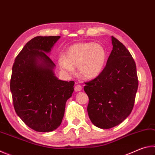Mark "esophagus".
Here are the masks:
<instances>
[{
  "label": "esophagus",
  "instance_id": "esophagus-1",
  "mask_svg": "<svg viewBox=\"0 0 155 155\" xmlns=\"http://www.w3.org/2000/svg\"><path fill=\"white\" fill-rule=\"evenodd\" d=\"M82 90V87L80 85H76L75 87H74V91H80Z\"/></svg>",
  "mask_w": 155,
  "mask_h": 155
}]
</instances>
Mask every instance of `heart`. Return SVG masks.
I'll use <instances>...</instances> for the list:
<instances>
[{
    "instance_id": "obj_1",
    "label": "heart",
    "mask_w": 155,
    "mask_h": 155,
    "mask_svg": "<svg viewBox=\"0 0 155 155\" xmlns=\"http://www.w3.org/2000/svg\"><path fill=\"white\" fill-rule=\"evenodd\" d=\"M106 59L107 51L101 44L83 42L70 46L65 57H59L58 64L63 71L68 74H71L74 68L78 67L81 77L92 79L103 71Z\"/></svg>"
}]
</instances>
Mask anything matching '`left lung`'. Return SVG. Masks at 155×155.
I'll return each mask as SVG.
<instances>
[{
    "label": "left lung",
    "instance_id": "1",
    "mask_svg": "<svg viewBox=\"0 0 155 155\" xmlns=\"http://www.w3.org/2000/svg\"><path fill=\"white\" fill-rule=\"evenodd\" d=\"M113 49L107 64L94 79L85 83L87 113L96 127L108 129L122 123L134 106L138 88L136 64L124 44L111 36Z\"/></svg>",
    "mask_w": 155,
    "mask_h": 155
}]
</instances>
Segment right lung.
I'll return each mask as SVG.
<instances>
[{
    "label": "right lung",
    "mask_w": 155,
    "mask_h": 155,
    "mask_svg": "<svg viewBox=\"0 0 155 155\" xmlns=\"http://www.w3.org/2000/svg\"><path fill=\"white\" fill-rule=\"evenodd\" d=\"M60 36H38L26 44L15 59L10 90L17 115L38 132L58 128L65 103L74 91V81L59 80L54 74L55 64L46 53Z\"/></svg>",
    "instance_id": "obj_1"
}]
</instances>
